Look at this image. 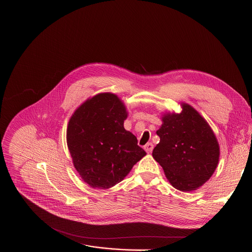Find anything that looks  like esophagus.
<instances>
[{
	"label": "esophagus",
	"mask_w": 252,
	"mask_h": 252,
	"mask_svg": "<svg viewBox=\"0 0 252 252\" xmlns=\"http://www.w3.org/2000/svg\"><path fill=\"white\" fill-rule=\"evenodd\" d=\"M153 147H154V145H153L152 143H150V142L146 143V144L143 146L144 150H145L147 153H150V152L153 150Z\"/></svg>",
	"instance_id": "1"
}]
</instances>
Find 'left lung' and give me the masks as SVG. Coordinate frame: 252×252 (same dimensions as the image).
Listing matches in <instances>:
<instances>
[{"instance_id": "1", "label": "left lung", "mask_w": 252, "mask_h": 252, "mask_svg": "<svg viewBox=\"0 0 252 252\" xmlns=\"http://www.w3.org/2000/svg\"><path fill=\"white\" fill-rule=\"evenodd\" d=\"M180 114L167 113L156 131L159 143L152 151L166 178L179 191L189 192L206 183L220 158L217 137L207 121L183 103Z\"/></svg>"}]
</instances>
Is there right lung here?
I'll list each match as a JSON object with an SVG mask.
<instances>
[{
    "label": "right lung",
    "mask_w": 252,
    "mask_h": 252,
    "mask_svg": "<svg viewBox=\"0 0 252 252\" xmlns=\"http://www.w3.org/2000/svg\"><path fill=\"white\" fill-rule=\"evenodd\" d=\"M126 106L112 93L84 102L67 126V145L74 167L84 182L109 189L124 180L146 152L136 137L125 129Z\"/></svg>",
    "instance_id": "right-lung-1"
}]
</instances>
